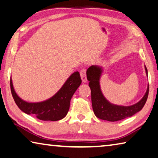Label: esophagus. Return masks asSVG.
Returning a JSON list of instances; mask_svg holds the SVG:
<instances>
[{
    "instance_id": "esophagus-1",
    "label": "esophagus",
    "mask_w": 158,
    "mask_h": 158,
    "mask_svg": "<svg viewBox=\"0 0 158 158\" xmlns=\"http://www.w3.org/2000/svg\"><path fill=\"white\" fill-rule=\"evenodd\" d=\"M81 76L82 78V81L83 82H87V75H86V69H82L81 71Z\"/></svg>"
}]
</instances>
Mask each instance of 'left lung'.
I'll list each match as a JSON object with an SVG mask.
<instances>
[{
	"mask_svg": "<svg viewBox=\"0 0 158 158\" xmlns=\"http://www.w3.org/2000/svg\"><path fill=\"white\" fill-rule=\"evenodd\" d=\"M145 70L148 76L147 69ZM103 69L96 65L91 66L87 70V77L92 94V103L96 117L109 121H119L134 115L143 108L148 98L149 86L142 100L131 106H121L110 103L101 92L99 81Z\"/></svg>",
	"mask_w": 158,
	"mask_h": 158,
	"instance_id": "8db88e82",
	"label": "left lung"
}]
</instances>
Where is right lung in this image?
Segmentation results:
<instances>
[{
    "instance_id": "right-lung-1",
    "label": "right lung",
    "mask_w": 158,
    "mask_h": 158,
    "mask_svg": "<svg viewBox=\"0 0 158 158\" xmlns=\"http://www.w3.org/2000/svg\"><path fill=\"white\" fill-rule=\"evenodd\" d=\"M81 82L79 72H74L52 97L40 103H28L19 97L14 89L12 78L10 88L14 100L21 111L34 115L40 120L55 121L64 118L67 114L71 99Z\"/></svg>"
}]
</instances>
